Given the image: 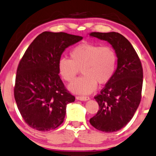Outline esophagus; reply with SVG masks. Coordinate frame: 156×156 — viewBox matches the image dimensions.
<instances>
[{"mask_svg":"<svg viewBox=\"0 0 156 156\" xmlns=\"http://www.w3.org/2000/svg\"><path fill=\"white\" fill-rule=\"evenodd\" d=\"M76 98L79 101H88V100H90V98L88 96H76Z\"/></svg>","mask_w":156,"mask_h":156,"instance_id":"esophagus-1","label":"esophagus"}]
</instances>
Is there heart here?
Segmentation results:
<instances>
[{"label":"heart","mask_w":156,"mask_h":156,"mask_svg":"<svg viewBox=\"0 0 156 156\" xmlns=\"http://www.w3.org/2000/svg\"><path fill=\"white\" fill-rule=\"evenodd\" d=\"M69 54L71 59H59L58 68L63 80L69 82L74 81L82 69L83 76L69 85L75 93H91L98 83L105 84L110 81L116 71L117 55L111 46L84 43L75 46Z\"/></svg>","instance_id":"b5f03b06"}]
</instances>
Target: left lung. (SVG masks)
Returning a JSON list of instances; mask_svg holds the SVG:
<instances>
[{
	"instance_id": "1",
	"label": "left lung",
	"mask_w": 156,
	"mask_h": 156,
	"mask_svg": "<svg viewBox=\"0 0 156 156\" xmlns=\"http://www.w3.org/2000/svg\"><path fill=\"white\" fill-rule=\"evenodd\" d=\"M90 36L108 42L118 58L113 77L101 93L94 97L99 110L90 119V123L100 131L116 132L129 122L139 106L143 89V66L133 46L122 34L115 32H92Z\"/></svg>"
}]
</instances>
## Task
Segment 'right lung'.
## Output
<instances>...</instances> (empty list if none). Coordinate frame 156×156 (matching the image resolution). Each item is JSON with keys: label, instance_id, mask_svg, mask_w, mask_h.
<instances>
[{"label": "right lung", "instance_id": "1", "mask_svg": "<svg viewBox=\"0 0 156 156\" xmlns=\"http://www.w3.org/2000/svg\"><path fill=\"white\" fill-rule=\"evenodd\" d=\"M82 37L43 32L25 51L17 67L14 98L24 122L41 132L63 122L66 105L75 101L59 76L58 63L69 46Z\"/></svg>", "mask_w": 156, "mask_h": 156}]
</instances>
